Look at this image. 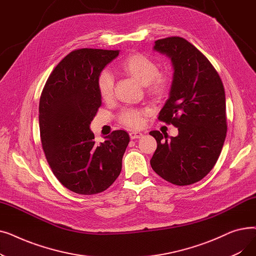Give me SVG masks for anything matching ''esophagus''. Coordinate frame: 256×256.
I'll return each instance as SVG.
<instances>
[{
    "mask_svg": "<svg viewBox=\"0 0 256 256\" xmlns=\"http://www.w3.org/2000/svg\"><path fill=\"white\" fill-rule=\"evenodd\" d=\"M143 136V134L140 132H130V139H139Z\"/></svg>",
    "mask_w": 256,
    "mask_h": 256,
    "instance_id": "34e87169",
    "label": "esophagus"
}]
</instances>
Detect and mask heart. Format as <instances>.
<instances>
[{"label":"heart","mask_w":256,"mask_h":256,"mask_svg":"<svg viewBox=\"0 0 256 256\" xmlns=\"http://www.w3.org/2000/svg\"><path fill=\"white\" fill-rule=\"evenodd\" d=\"M122 70L130 76L137 78L146 86L147 92L154 96H163L171 86V78L168 74L158 72V65L156 61L143 54H130L121 63ZM115 78L108 70H102L96 78V87L102 100H110L114 94ZM148 111L142 109H124L119 114V120L130 128H139L145 124L144 117Z\"/></svg>","instance_id":"1"}]
</instances>
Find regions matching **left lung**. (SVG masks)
<instances>
[{"label":"left lung","instance_id":"1","mask_svg":"<svg viewBox=\"0 0 256 256\" xmlns=\"http://www.w3.org/2000/svg\"><path fill=\"white\" fill-rule=\"evenodd\" d=\"M154 48L171 58L169 98L158 119L178 128L176 137L152 130L156 150L154 171L165 180L188 186L202 180L217 163L225 141V91L208 59L182 37L158 39Z\"/></svg>","mask_w":256,"mask_h":256}]
</instances>
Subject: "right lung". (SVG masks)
Masks as SVG:
<instances>
[{"label": "right lung", "mask_w": 256, "mask_h": 256, "mask_svg": "<svg viewBox=\"0 0 256 256\" xmlns=\"http://www.w3.org/2000/svg\"><path fill=\"white\" fill-rule=\"evenodd\" d=\"M118 55L119 50H72L54 68L40 96V139L46 160L57 180L78 194L106 190L122 167L128 134L114 130L96 144L90 130L102 106L98 76Z\"/></svg>", "instance_id": "1"}]
</instances>
